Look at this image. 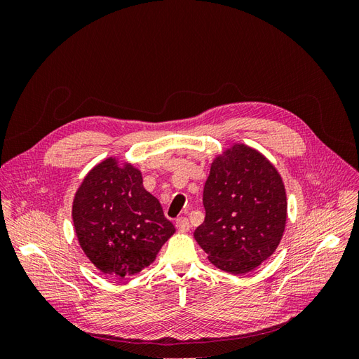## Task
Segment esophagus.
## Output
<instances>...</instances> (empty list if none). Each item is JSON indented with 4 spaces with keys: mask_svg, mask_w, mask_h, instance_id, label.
Listing matches in <instances>:
<instances>
[{
    "mask_svg": "<svg viewBox=\"0 0 359 359\" xmlns=\"http://www.w3.org/2000/svg\"><path fill=\"white\" fill-rule=\"evenodd\" d=\"M175 226H177V229L180 232H189L190 231V223H189L186 217H180V219L175 223Z\"/></svg>",
    "mask_w": 359,
    "mask_h": 359,
    "instance_id": "esophagus-1",
    "label": "esophagus"
}]
</instances>
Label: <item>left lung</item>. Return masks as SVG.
<instances>
[{"mask_svg": "<svg viewBox=\"0 0 359 359\" xmlns=\"http://www.w3.org/2000/svg\"><path fill=\"white\" fill-rule=\"evenodd\" d=\"M205 220L194 240L210 262L245 274L273 255L285 233V182L262 153L233 144L215 156L203 187Z\"/></svg>", "mask_w": 359, "mask_h": 359, "instance_id": "8db88e82", "label": "left lung"}]
</instances>
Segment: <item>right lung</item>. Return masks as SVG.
I'll return each instance as SVG.
<instances>
[{
  "instance_id": "add662e5",
  "label": "right lung",
  "mask_w": 359,
  "mask_h": 359,
  "mask_svg": "<svg viewBox=\"0 0 359 359\" xmlns=\"http://www.w3.org/2000/svg\"><path fill=\"white\" fill-rule=\"evenodd\" d=\"M72 219L85 256L106 276H133L153 264L175 233L157 198L145 190L142 172L107 157L74 193Z\"/></svg>"
}]
</instances>
